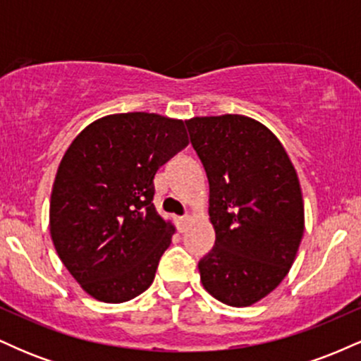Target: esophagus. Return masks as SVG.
Here are the masks:
<instances>
[{
    "mask_svg": "<svg viewBox=\"0 0 361 361\" xmlns=\"http://www.w3.org/2000/svg\"><path fill=\"white\" fill-rule=\"evenodd\" d=\"M190 222V215H181V217H176V224H178V229H180V233H183L186 229V226H188Z\"/></svg>",
    "mask_w": 361,
    "mask_h": 361,
    "instance_id": "esophagus-1",
    "label": "esophagus"
}]
</instances>
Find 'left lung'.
I'll return each mask as SVG.
<instances>
[{
	"label": "left lung",
	"instance_id": "8db88e82",
	"mask_svg": "<svg viewBox=\"0 0 361 361\" xmlns=\"http://www.w3.org/2000/svg\"><path fill=\"white\" fill-rule=\"evenodd\" d=\"M209 178L212 251L198 261L210 295L233 307L267 297L287 276L304 235L295 168L279 139L244 115L186 120Z\"/></svg>",
	"mask_w": 361,
	"mask_h": 361
}]
</instances>
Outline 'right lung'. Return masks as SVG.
<instances>
[{
  "label": "right lung",
  "instance_id": "right-lung-1",
  "mask_svg": "<svg viewBox=\"0 0 361 361\" xmlns=\"http://www.w3.org/2000/svg\"><path fill=\"white\" fill-rule=\"evenodd\" d=\"M188 146L183 120L132 111L98 118L73 140L51 195V235L93 299L120 304L154 280L175 227L157 214L154 176Z\"/></svg>",
  "mask_w": 361,
  "mask_h": 361
}]
</instances>
